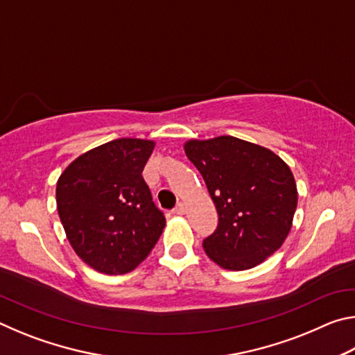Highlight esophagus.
<instances>
[{
  "instance_id": "34e87169",
  "label": "esophagus",
  "mask_w": 355,
  "mask_h": 355,
  "mask_svg": "<svg viewBox=\"0 0 355 355\" xmlns=\"http://www.w3.org/2000/svg\"><path fill=\"white\" fill-rule=\"evenodd\" d=\"M173 213H175V214H184V213H186V207H184V203L180 202L178 205L175 207V209H173Z\"/></svg>"
}]
</instances>
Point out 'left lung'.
<instances>
[{
    "instance_id": "obj_1",
    "label": "left lung",
    "mask_w": 355,
    "mask_h": 355,
    "mask_svg": "<svg viewBox=\"0 0 355 355\" xmlns=\"http://www.w3.org/2000/svg\"><path fill=\"white\" fill-rule=\"evenodd\" d=\"M184 153L219 214L218 228L203 239L205 254L220 268L244 271L280 249L297 207L296 182L285 161L233 136L191 139Z\"/></svg>"
}]
</instances>
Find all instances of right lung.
<instances>
[{
	"mask_svg": "<svg viewBox=\"0 0 355 355\" xmlns=\"http://www.w3.org/2000/svg\"><path fill=\"white\" fill-rule=\"evenodd\" d=\"M153 148V141L114 139L78 156L58 180L56 203L65 235L95 271H133L163 233L166 218L142 178Z\"/></svg>",
	"mask_w": 355,
	"mask_h": 355,
	"instance_id": "obj_1",
	"label": "right lung"
}]
</instances>
